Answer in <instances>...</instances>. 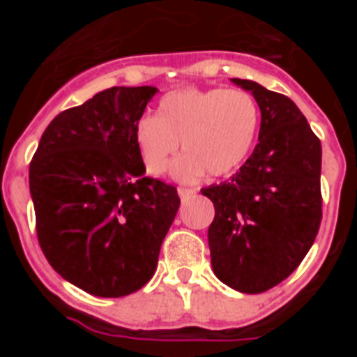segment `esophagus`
Masks as SVG:
<instances>
[{
  "label": "esophagus",
  "mask_w": 357,
  "mask_h": 357,
  "mask_svg": "<svg viewBox=\"0 0 357 357\" xmlns=\"http://www.w3.org/2000/svg\"><path fill=\"white\" fill-rule=\"evenodd\" d=\"M197 193L195 189H189V188H178V197L182 198V200H188V198H191L193 195Z\"/></svg>",
  "instance_id": "esophagus-1"
}]
</instances>
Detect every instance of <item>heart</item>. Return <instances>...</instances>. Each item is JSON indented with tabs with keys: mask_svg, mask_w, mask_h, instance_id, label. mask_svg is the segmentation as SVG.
Segmentation results:
<instances>
[{
	"mask_svg": "<svg viewBox=\"0 0 357 357\" xmlns=\"http://www.w3.org/2000/svg\"><path fill=\"white\" fill-rule=\"evenodd\" d=\"M259 107L241 89L172 91L159 102L155 116H143L134 127L141 160L150 175H164L173 164V176L198 181L204 173L225 176L238 169L250 153L259 132Z\"/></svg>",
	"mask_w": 357,
	"mask_h": 357,
	"instance_id": "heart-1",
	"label": "heart"
}]
</instances>
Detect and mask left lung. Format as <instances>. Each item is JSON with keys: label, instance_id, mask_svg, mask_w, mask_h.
<instances>
[{"label": "left lung", "instance_id": "1", "mask_svg": "<svg viewBox=\"0 0 357 357\" xmlns=\"http://www.w3.org/2000/svg\"><path fill=\"white\" fill-rule=\"evenodd\" d=\"M230 80L259 105V143L230 181L202 189L214 204L211 264L236 291L263 293L295 272L318 234L321 144L288 96Z\"/></svg>", "mask_w": 357, "mask_h": 357}]
</instances>
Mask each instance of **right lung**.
<instances>
[{
    "label": "right lung",
    "instance_id": "add662e5",
    "mask_svg": "<svg viewBox=\"0 0 357 357\" xmlns=\"http://www.w3.org/2000/svg\"><path fill=\"white\" fill-rule=\"evenodd\" d=\"M157 87H110L56 116L30 162L37 238L52 268L105 298L153 277L181 206L176 189L144 176L134 127Z\"/></svg>",
    "mask_w": 357,
    "mask_h": 357
}]
</instances>
